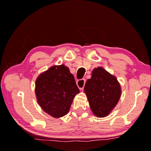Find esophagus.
Listing matches in <instances>:
<instances>
[{
    "label": "esophagus",
    "mask_w": 151,
    "mask_h": 151,
    "mask_svg": "<svg viewBox=\"0 0 151 151\" xmlns=\"http://www.w3.org/2000/svg\"><path fill=\"white\" fill-rule=\"evenodd\" d=\"M85 80L84 79H81V80H78L77 82H76V84H77V86H78V88H80V90H83L84 84H85Z\"/></svg>",
    "instance_id": "34e87169"
}]
</instances>
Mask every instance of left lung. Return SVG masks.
I'll return each mask as SVG.
<instances>
[{
  "mask_svg": "<svg viewBox=\"0 0 151 151\" xmlns=\"http://www.w3.org/2000/svg\"><path fill=\"white\" fill-rule=\"evenodd\" d=\"M90 108L96 116L104 117L115 108L121 97V87L114 76L102 67L93 70L84 86Z\"/></svg>",
  "mask_w": 151,
  "mask_h": 151,
  "instance_id": "8db88e82",
  "label": "left lung"
}]
</instances>
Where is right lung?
I'll use <instances>...</instances> for the list:
<instances>
[{
	"label": "right lung",
	"mask_w": 151,
	"mask_h": 151,
	"mask_svg": "<svg viewBox=\"0 0 151 151\" xmlns=\"http://www.w3.org/2000/svg\"><path fill=\"white\" fill-rule=\"evenodd\" d=\"M35 93L42 110L59 118L69 113L74 97L80 90L69 68L61 65L53 66L38 76Z\"/></svg>",
	"instance_id": "obj_1"
}]
</instances>
